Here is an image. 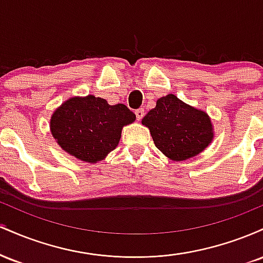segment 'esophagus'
I'll return each mask as SVG.
<instances>
[{
    "label": "esophagus",
    "mask_w": 263,
    "mask_h": 263,
    "mask_svg": "<svg viewBox=\"0 0 263 263\" xmlns=\"http://www.w3.org/2000/svg\"><path fill=\"white\" fill-rule=\"evenodd\" d=\"M135 114H136V119H137L138 121H141L144 116V110L143 108H137V110L135 111Z\"/></svg>",
    "instance_id": "obj_1"
}]
</instances>
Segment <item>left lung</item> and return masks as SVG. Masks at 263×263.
Returning <instances> with one entry per match:
<instances>
[{
  "instance_id": "1",
  "label": "left lung",
  "mask_w": 263,
  "mask_h": 263,
  "mask_svg": "<svg viewBox=\"0 0 263 263\" xmlns=\"http://www.w3.org/2000/svg\"><path fill=\"white\" fill-rule=\"evenodd\" d=\"M142 123L149 128L157 148L173 161L199 155L213 140L209 116L173 93L159 99Z\"/></svg>"
}]
</instances>
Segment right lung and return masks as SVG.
Segmentation results:
<instances>
[{
    "label": "right lung",
    "instance_id": "1",
    "mask_svg": "<svg viewBox=\"0 0 263 263\" xmlns=\"http://www.w3.org/2000/svg\"><path fill=\"white\" fill-rule=\"evenodd\" d=\"M135 119L126 105H108L105 99L89 95L65 101L53 114L50 131L69 155L95 163L116 148L122 127Z\"/></svg>",
    "mask_w": 263,
    "mask_h": 263
}]
</instances>
